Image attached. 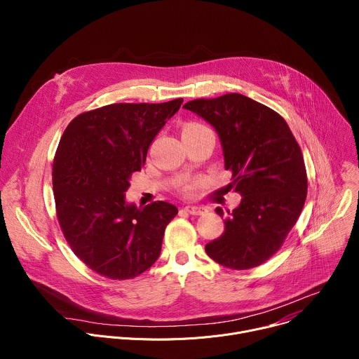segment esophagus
<instances>
[{"label":"esophagus","mask_w":359,"mask_h":359,"mask_svg":"<svg viewBox=\"0 0 359 359\" xmlns=\"http://www.w3.org/2000/svg\"><path fill=\"white\" fill-rule=\"evenodd\" d=\"M184 212H187L189 215H193V216H198V215L206 213V208H201V206H186Z\"/></svg>","instance_id":"1"}]
</instances>
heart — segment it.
Wrapping results in <instances>:
<instances>
[{"instance_id": "heart-1", "label": "heart", "mask_w": 359, "mask_h": 359, "mask_svg": "<svg viewBox=\"0 0 359 359\" xmlns=\"http://www.w3.org/2000/svg\"><path fill=\"white\" fill-rule=\"evenodd\" d=\"M206 129H209V128L201 125V123H197V122H191L184 126L183 132H200V130H206Z\"/></svg>"}]
</instances>
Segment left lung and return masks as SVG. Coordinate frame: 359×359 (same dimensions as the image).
<instances>
[{
	"mask_svg": "<svg viewBox=\"0 0 359 359\" xmlns=\"http://www.w3.org/2000/svg\"><path fill=\"white\" fill-rule=\"evenodd\" d=\"M183 108L216 129L224 169L233 173L229 186L241 196L206 252L227 269L257 267L278 251L304 208L309 186L301 149L277 112L244 95L194 99Z\"/></svg>",
	"mask_w": 359,
	"mask_h": 359,
	"instance_id": "1",
	"label": "left lung"
}]
</instances>
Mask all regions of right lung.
I'll return each mask as SVG.
<instances>
[{
	"label": "right lung",
	"instance_id": "add662e5",
	"mask_svg": "<svg viewBox=\"0 0 359 359\" xmlns=\"http://www.w3.org/2000/svg\"><path fill=\"white\" fill-rule=\"evenodd\" d=\"M183 104H114L76 116L53 165L57 216L67 241L95 273L135 278L159 259L165 229L177 208L126 201L130 176L146 162L153 139Z\"/></svg>",
	"mask_w": 359,
	"mask_h": 359
}]
</instances>
